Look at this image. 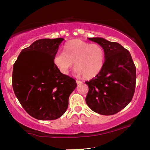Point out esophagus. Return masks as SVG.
Returning a JSON list of instances; mask_svg holds the SVG:
<instances>
[{
  "label": "esophagus",
  "instance_id": "34e87169",
  "mask_svg": "<svg viewBox=\"0 0 150 150\" xmlns=\"http://www.w3.org/2000/svg\"><path fill=\"white\" fill-rule=\"evenodd\" d=\"M82 83H83V82H82L81 81H79V80H76V83L78 84V85H79V84H81Z\"/></svg>",
  "mask_w": 150,
  "mask_h": 150
}]
</instances>
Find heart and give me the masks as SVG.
Here are the masks:
<instances>
[{"label": "heart", "instance_id": "b5f03b06", "mask_svg": "<svg viewBox=\"0 0 150 150\" xmlns=\"http://www.w3.org/2000/svg\"><path fill=\"white\" fill-rule=\"evenodd\" d=\"M104 59V50L99 44L76 39L65 45L63 52L54 54L53 63L61 73L67 74L74 61L76 71L85 79H91L101 71Z\"/></svg>", "mask_w": 150, "mask_h": 150}]
</instances>
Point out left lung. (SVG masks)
I'll return each instance as SVG.
<instances>
[{"label":"left lung","mask_w":150,"mask_h":150,"mask_svg":"<svg viewBox=\"0 0 150 150\" xmlns=\"http://www.w3.org/2000/svg\"><path fill=\"white\" fill-rule=\"evenodd\" d=\"M103 48L105 61L95 78L86 81L88 106L103 115L117 113L132 100L136 86V67L129 51L117 42L101 38H89Z\"/></svg>","instance_id":"8db88e82"}]
</instances>
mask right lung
<instances>
[{
  "label": "right lung",
  "instance_id": "right-lung-1",
  "mask_svg": "<svg viewBox=\"0 0 150 150\" xmlns=\"http://www.w3.org/2000/svg\"><path fill=\"white\" fill-rule=\"evenodd\" d=\"M63 40H37L21 51L13 65L14 93L26 112L37 120H54L62 116L76 87L75 80L61 73L53 63Z\"/></svg>",
  "mask_w": 150,
  "mask_h": 150
}]
</instances>
